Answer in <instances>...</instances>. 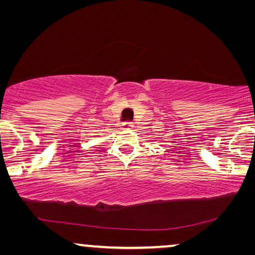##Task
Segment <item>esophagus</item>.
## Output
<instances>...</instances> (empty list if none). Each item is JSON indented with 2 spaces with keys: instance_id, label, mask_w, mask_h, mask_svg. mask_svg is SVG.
I'll return each mask as SVG.
<instances>
[{
  "instance_id": "1",
  "label": "esophagus",
  "mask_w": 255,
  "mask_h": 255,
  "mask_svg": "<svg viewBox=\"0 0 255 255\" xmlns=\"http://www.w3.org/2000/svg\"><path fill=\"white\" fill-rule=\"evenodd\" d=\"M133 128V124L132 123H124L122 125V130H131Z\"/></svg>"
}]
</instances>
